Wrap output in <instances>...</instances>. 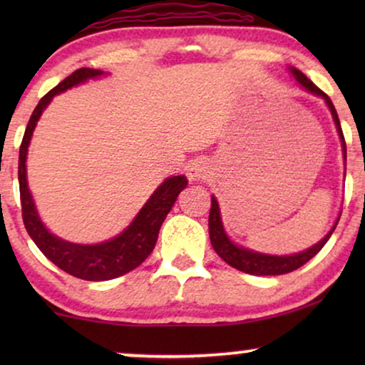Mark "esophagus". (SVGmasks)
Instances as JSON below:
<instances>
[{
    "label": "esophagus",
    "mask_w": 365,
    "mask_h": 365,
    "mask_svg": "<svg viewBox=\"0 0 365 365\" xmlns=\"http://www.w3.org/2000/svg\"><path fill=\"white\" fill-rule=\"evenodd\" d=\"M211 174V166L204 159H194V161L187 166V179L189 181H206Z\"/></svg>",
    "instance_id": "34e87169"
}]
</instances>
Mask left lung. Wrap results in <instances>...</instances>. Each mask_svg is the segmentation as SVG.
I'll use <instances>...</instances> for the list:
<instances>
[{"instance_id":"1","label":"left lung","mask_w":365,"mask_h":365,"mask_svg":"<svg viewBox=\"0 0 365 365\" xmlns=\"http://www.w3.org/2000/svg\"><path fill=\"white\" fill-rule=\"evenodd\" d=\"M289 73L292 74L294 79L301 84V86L306 89L307 93H312L314 96L322 98L326 101L329 111L332 114L334 124H336L339 139H341V146H342V156H344V163L347 161V153H346V141H344V134H342V128H341V121H339L337 111L334 108V104L331 101V98L327 96L326 93L321 91L316 84H314L311 79H309L306 74L302 71H299L297 68H287ZM341 217V214H339ZM339 217L334 222V226L331 227L326 236H324L321 241L314 244V246L304 249L301 252L296 254H287V256H274V254H264L259 251H252V249L239 246L232 241L231 237L227 236L226 229H224L222 219H221V209H219L217 199L211 196V212H209V237H211V244L214 247V251L217 252V256L222 259L224 262H227L229 266H232L237 271H242L246 274H252V276H279V274H287L292 272L304 266L307 261L316 256V254L321 251V249L326 246V242L329 241V237L332 236L334 229H336Z\"/></svg>"}]
</instances>
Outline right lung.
I'll return each instance as SVG.
<instances>
[{"label":"right lung","mask_w":365,"mask_h":365,"mask_svg":"<svg viewBox=\"0 0 365 365\" xmlns=\"http://www.w3.org/2000/svg\"><path fill=\"white\" fill-rule=\"evenodd\" d=\"M104 76L101 69L81 68L63 79L56 88H53L46 96L41 98L38 106L29 118V123L24 131L21 148H19V164H18V181H19V196H21L23 221L24 227L39 247L44 256L53 264H56L64 272L71 274L74 277L84 279V281H109V279L119 277L139 264H143L149 254L156 246L159 229H161L168 212L171 211L179 192L187 186L186 176H171L166 178L159 184L139 212L129 222V226L108 241L98 244H76L69 242L66 239L58 237L39 217L36 204L31 196L28 186L26 174V158L28 148L31 143L34 128L49 106L53 98L59 93L68 91L78 84H83L89 79Z\"/></svg>","instance_id":"obj_1"}]
</instances>
